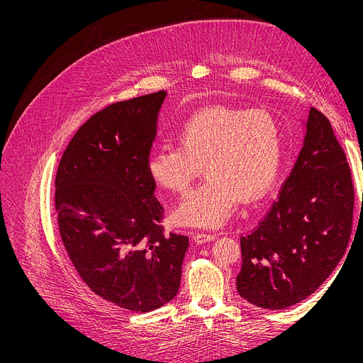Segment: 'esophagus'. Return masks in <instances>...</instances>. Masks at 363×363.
I'll list each match as a JSON object with an SVG mask.
<instances>
[{
    "instance_id": "esophagus-1",
    "label": "esophagus",
    "mask_w": 363,
    "mask_h": 363,
    "mask_svg": "<svg viewBox=\"0 0 363 363\" xmlns=\"http://www.w3.org/2000/svg\"><path fill=\"white\" fill-rule=\"evenodd\" d=\"M192 238L196 245H203V243H207V242H211L216 239L214 235H207V233H196Z\"/></svg>"
}]
</instances>
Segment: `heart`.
Instances as JSON below:
<instances>
[{
    "label": "heart",
    "mask_w": 363,
    "mask_h": 363,
    "mask_svg": "<svg viewBox=\"0 0 363 363\" xmlns=\"http://www.w3.org/2000/svg\"><path fill=\"white\" fill-rule=\"evenodd\" d=\"M282 159L284 131L271 111L213 107L188 117L178 130V146H157L146 169L155 184L184 195L203 167L207 179L174 217L181 225L218 228L239 199L253 201L269 191Z\"/></svg>",
    "instance_id": "b5f03b06"
}]
</instances>
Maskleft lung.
<instances>
[{"label": "left lung", "mask_w": 363, "mask_h": 363, "mask_svg": "<svg viewBox=\"0 0 363 363\" xmlns=\"http://www.w3.org/2000/svg\"><path fill=\"white\" fill-rule=\"evenodd\" d=\"M353 206L346 153L328 118L311 107L304 146L277 201L240 238L236 286L242 298L282 310L310 296L346 252Z\"/></svg>", "instance_id": "8db88e82"}]
</instances>
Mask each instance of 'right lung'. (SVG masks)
Segmentation results:
<instances>
[{"label":"right lung","instance_id":"add662e5","mask_svg":"<svg viewBox=\"0 0 363 363\" xmlns=\"http://www.w3.org/2000/svg\"><path fill=\"white\" fill-rule=\"evenodd\" d=\"M163 89L114 103L84 123L59 162V233L82 281L101 298L147 313L181 285L188 238L164 233L146 162Z\"/></svg>","mask_w":363,"mask_h":363}]
</instances>
